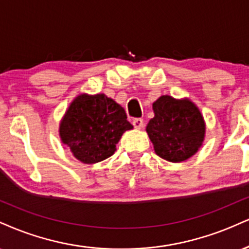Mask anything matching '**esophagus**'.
Returning a JSON list of instances; mask_svg holds the SVG:
<instances>
[{"instance_id":"esophagus-1","label":"esophagus","mask_w":249,"mask_h":249,"mask_svg":"<svg viewBox=\"0 0 249 249\" xmlns=\"http://www.w3.org/2000/svg\"><path fill=\"white\" fill-rule=\"evenodd\" d=\"M132 124H133V126L137 128V130H140V128L143 126V121L142 118H136V119H133Z\"/></svg>"}]
</instances>
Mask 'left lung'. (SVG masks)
<instances>
[{
	"label": "left lung",
	"mask_w": 249,
	"mask_h": 249,
	"mask_svg": "<svg viewBox=\"0 0 249 249\" xmlns=\"http://www.w3.org/2000/svg\"><path fill=\"white\" fill-rule=\"evenodd\" d=\"M154 117L146 126L154 152L169 162H182L198 152L206 125L198 107L184 97L162 95L154 102Z\"/></svg>",
	"instance_id": "1"
}]
</instances>
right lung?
Returning a JSON list of instances; mask_svg holds the SVG:
<instances>
[{
    "mask_svg": "<svg viewBox=\"0 0 249 249\" xmlns=\"http://www.w3.org/2000/svg\"><path fill=\"white\" fill-rule=\"evenodd\" d=\"M132 128L125 110L112 98L82 92L60 121L59 137L74 158L94 164L111 157L123 133Z\"/></svg>",
    "mask_w": 249,
    "mask_h": 249,
    "instance_id": "right-lung-1",
    "label": "right lung"
}]
</instances>
